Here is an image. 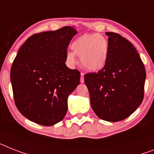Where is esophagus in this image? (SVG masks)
I'll return each mask as SVG.
<instances>
[{"label":"esophagus","mask_w":154,"mask_h":154,"mask_svg":"<svg viewBox=\"0 0 154 154\" xmlns=\"http://www.w3.org/2000/svg\"><path fill=\"white\" fill-rule=\"evenodd\" d=\"M81 83H84L85 82V78H84V73H81Z\"/></svg>","instance_id":"34e87169"}]
</instances>
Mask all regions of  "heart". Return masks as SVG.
I'll list each match as a JSON object with an SVG mask.
<instances>
[{"label":"heart","mask_w":154,"mask_h":154,"mask_svg":"<svg viewBox=\"0 0 154 154\" xmlns=\"http://www.w3.org/2000/svg\"><path fill=\"white\" fill-rule=\"evenodd\" d=\"M72 51H67L66 58L70 66L77 63L79 56L81 65L90 71L100 70L105 66L109 55V42L99 33H86L71 44Z\"/></svg>","instance_id":"heart-1"}]
</instances>
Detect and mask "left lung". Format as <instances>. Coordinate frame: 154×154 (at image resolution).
<instances>
[{"mask_svg":"<svg viewBox=\"0 0 154 154\" xmlns=\"http://www.w3.org/2000/svg\"><path fill=\"white\" fill-rule=\"evenodd\" d=\"M108 36L109 55L98 73L85 75L93 111L100 119L117 122L127 118L143 102L145 67L136 49L125 37Z\"/></svg>","mask_w":154,"mask_h":154,"instance_id":"left-lung-1","label":"left lung"}]
</instances>
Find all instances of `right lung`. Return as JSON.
I'll list each match as a JSON object with an SVG mask.
<instances>
[{
  "instance_id": "right-lung-1",
  "label": "right lung",
  "mask_w": 154,
  "mask_h": 154,
  "mask_svg": "<svg viewBox=\"0 0 154 154\" xmlns=\"http://www.w3.org/2000/svg\"><path fill=\"white\" fill-rule=\"evenodd\" d=\"M77 31L64 26L29 37L12 63L11 82L17 109L44 126L61 121L67 99L80 83L81 73L66 66L67 48Z\"/></svg>"
}]
</instances>
